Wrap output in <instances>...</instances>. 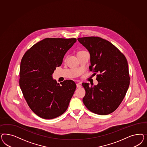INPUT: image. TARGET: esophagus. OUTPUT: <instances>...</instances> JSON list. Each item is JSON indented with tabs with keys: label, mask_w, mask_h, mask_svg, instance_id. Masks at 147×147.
I'll list each match as a JSON object with an SVG mask.
<instances>
[{
	"label": "esophagus",
	"mask_w": 147,
	"mask_h": 147,
	"mask_svg": "<svg viewBox=\"0 0 147 147\" xmlns=\"http://www.w3.org/2000/svg\"><path fill=\"white\" fill-rule=\"evenodd\" d=\"M81 87V85L80 83H77L76 84V87L77 88H80Z\"/></svg>",
	"instance_id": "obj_1"
}]
</instances>
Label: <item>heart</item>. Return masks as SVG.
Masks as SVG:
<instances>
[{
    "label": "heart",
    "instance_id": "b5f03b06",
    "mask_svg": "<svg viewBox=\"0 0 147 147\" xmlns=\"http://www.w3.org/2000/svg\"><path fill=\"white\" fill-rule=\"evenodd\" d=\"M84 52V51H80V52H79L78 54L80 53H81V52Z\"/></svg>",
    "mask_w": 147,
    "mask_h": 147
}]
</instances>
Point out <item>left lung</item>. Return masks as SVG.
I'll return each instance as SVG.
<instances>
[{
  "mask_svg": "<svg viewBox=\"0 0 147 147\" xmlns=\"http://www.w3.org/2000/svg\"><path fill=\"white\" fill-rule=\"evenodd\" d=\"M78 41L90 54L89 70L98 73V85L82 83L86 94L82 101L90 111L108 115L119 106L130 83L129 68L125 55L111 42L100 37L79 38Z\"/></svg>",
  "mask_w": 147,
  "mask_h": 147,
  "instance_id": "1",
  "label": "left lung"
}]
</instances>
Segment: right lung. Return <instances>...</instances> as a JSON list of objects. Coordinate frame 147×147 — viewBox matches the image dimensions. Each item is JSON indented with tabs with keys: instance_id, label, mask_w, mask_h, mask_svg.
<instances>
[{
	"instance_id": "right-lung-1",
	"label": "right lung",
	"mask_w": 147,
	"mask_h": 147,
	"mask_svg": "<svg viewBox=\"0 0 147 147\" xmlns=\"http://www.w3.org/2000/svg\"><path fill=\"white\" fill-rule=\"evenodd\" d=\"M76 38H45L34 45L23 56L19 85L28 106L36 115L52 119L67 110L76 87L71 80L60 85L53 78Z\"/></svg>"
}]
</instances>
